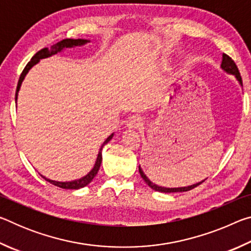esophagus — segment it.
I'll use <instances>...</instances> for the list:
<instances>
[{"mask_svg": "<svg viewBox=\"0 0 251 251\" xmlns=\"http://www.w3.org/2000/svg\"><path fill=\"white\" fill-rule=\"evenodd\" d=\"M143 126V120L138 116H134L127 121L126 127L129 129H139Z\"/></svg>", "mask_w": 251, "mask_h": 251, "instance_id": "esophagus-1", "label": "esophagus"}]
</instances>
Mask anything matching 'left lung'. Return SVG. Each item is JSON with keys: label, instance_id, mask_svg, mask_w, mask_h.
<instances>
[{"label": "left lung", "instance_id": "1", "mask_svg": "<svg viewBox=\"0 0 251 251\" xmlns=\"http://www.w3.org/2000/svg\"><path fill=\"white\" fill-rule=\"evenodd\" d=\"M220 69H222L224 72H226L227 74H230L235 76V78L237 79V82L239 83L240 86H243V80H241V76L239 71H238V67L236 66L235 62L232 61V59L228 56L226 54H223V59H222V64H220ZM138 171L139 174H141L142 178L144 179V181L146 182V184L151 187L152 190H155V192H159V193H164V194H171V193H184V192H188V190L195 188V187H197L198 185H201L202 181H205V179L196 182V184H193L190 186H186V187H175V188H169V187H163V186H158L152 182L150 178H148L145 173L143 172V169L141 167V165L138 166Z\"/></svg>", "mask_w": 251, "mask_h": 251}]
</instances>
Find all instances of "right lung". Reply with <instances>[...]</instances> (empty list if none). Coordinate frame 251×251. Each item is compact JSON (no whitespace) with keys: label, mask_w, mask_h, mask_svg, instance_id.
Returning a JSON list of instances; mask_svg holds the SVG:
<instances>
[{"label":"right lung","mask_w":251,"mask_h":251,"mask_svg":"<svg viewBox=\"0 0 251 251\" xmlns=\"http://www.w3.org/2000/svg\"><path fill=\"white\" fill-rule=\"evenodd\" d=\"M90 42H91L90 40H85V39H77V40L65 39V40L59 41V42H57L56 44H54V45L50 46V49L45 48V49H42L41 50H39V52H37L31 58V61L27 63V65L25 66L24 71L22 72V74H21V76H20V79H19V83H18V87H16V93H15V103H18L19 92L21 90V86H22V83H23V80L25 78V76L27 75L29 70H31L33 66H35L37 63H40L41 59H44V58H48V57H50V56H54V55H56L58 53L64 52L66 49L80 48V46L86 45L87 43H90ZM113 136H114V133L110 134L108 137L105 139V142L101 144V146H100V151H99V154H97V157H96L94 166H93V168L85 176L78 178V179H74V180H70V181L53 180V179H50V178H46L43 175H41V176L43 177L46 181H49L52 185L57 186V187H59V188H63V189H79V188H83V187H85V186H87L93 180V178L96 176V174H97V172H99V169L100 167V164H101V150H103V147L106 145V144H107L110 141V139L113 138Z\"/></svg>","instance_id":"right-lung-1"}]
</instances>
